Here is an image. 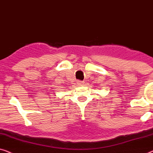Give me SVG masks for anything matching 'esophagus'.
Masks as SVG:
<instances>
[{"label": "esophagus", "instance_id": "obj_1", "mask_svg": "<svg viewBox=\"0 0 153 153\" xmlns=\"http://www.w3.org/2000/svg\"><path fill=\"white\" fill-rule=\"evenodd\" d=\"M77 85H79V86H82V85H84V84H85V82L78 80L77 82Z\"/></svg>", "mask_w": 153, "mask_h": 153}]
</instances>
